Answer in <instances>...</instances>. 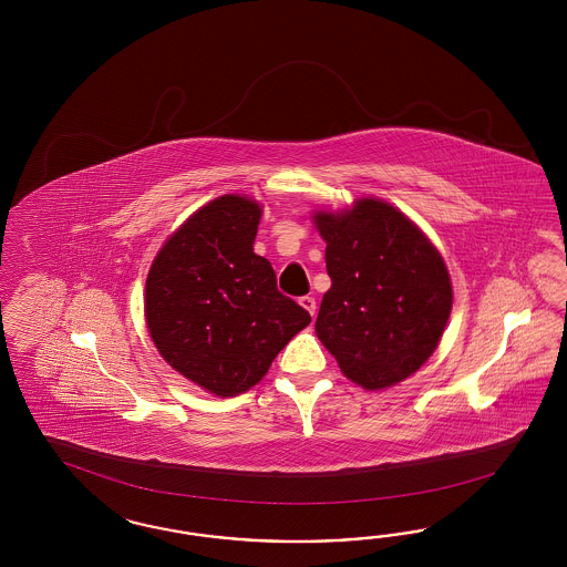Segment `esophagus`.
<instances>
[{"label": "esophagus", "mask_w": 567, "mask_h": 567, "mask_svg": "<svg viewBox=\"0 0 567 567\" xmlns=\"http://www.w3.org/2000/svg\"><path fill=\"white\" fill-rule=\"evenodd\" d=\"M299 303H301V308L308 309L309 316H311V318L316 316V299H313V297L306 295V297H301V299H299Z\"/></svg>", "instance_id": "obj_1"}]
</instances>
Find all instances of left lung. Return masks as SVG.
<instances>
[{"mask_svg":"<svg viewBox=\"0 0 567 567\" xmlns=\"http://www.w3.org/2000/svg\"><path fill=\"white\" fill-rule=\"evenodd\" d=\"M327 240L324 292L316 334L351 382L380 391L412 377L434 353L453 306L445 261L396 207L358 199L318 212Z\"/></svg>","mask_w":567,"mask_h":567,"instance_id":"8db88e82","label":"left lung"}]
</instances>
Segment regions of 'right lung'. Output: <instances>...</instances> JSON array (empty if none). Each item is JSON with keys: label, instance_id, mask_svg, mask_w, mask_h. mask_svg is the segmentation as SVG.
Wrapping results in <instances>:
<instances>
[{"label": "right lung", "instance_id": "1", "mask_svg": "<svg viewBox=\"0 0 567 567\" xmlns=\"http://www.w3.org/2000/svg\"><path fill=\"white\" fill-rule=\"evenodd\" d=\"M261 206L223 195L197 209L155 256L145 282V320L159 355L218 396H237L266 377L311 322L276 289L270 261L254 254Z\"/></svg>", "mask_w": 567, "mask_h": 567}]
</instances>
